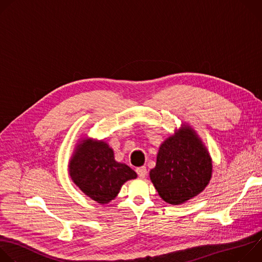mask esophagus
Segmentation results:
<instances>
[{
    "mask_svg": "<svg viewBox=\"0 0 262 262\" xmlns=\"http://www.w3.org/2000/svg\"><path fill=\"white\" fill-rule=\"evenodd\" d=\"M136 172H137V174L139 175V177L143 178V177H145V175L147 174V169H146L145 166H142V167L137 168V169H136Z\"/></svg>",
    "mask_w": 262,
    "mask_h": 262,
    "instance_id": "esophagus-1",
    "label": "esophagus"
}]
</instances>
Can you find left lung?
<instances>
[{"mask_svg": "<svg viewBox=\"0 0 262 262\" xmlns=\"http://www.w3.org/2000/svg\"><path fill=\"white\" fill-rule=\"evenodd\" d=\"M212 173L211 158L196 132L183 124L160 146L157 164L149 172L160 197L178 205L200 194Z\"/></svg>", "mask_w": 262, "mask_h": 262, "instance_id": "8db88e82", "label": "left lung"}]
</instances>
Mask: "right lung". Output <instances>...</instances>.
Here are the masks:
<instances>
[{
  "instance_id": "1",
  "label": "right lung",
  "mask_w": 262,
  "mask_h": 262,
  "mask_svg": "<svg viewBox=\"0 0 262 262\" xmlns=\"http://www.w3.org/2000/svg\"><path fill=\"white\" fill-rule=\"evenodd\" d=\"M68 168L80 190L100 204L113 200L125 181L137 178L127 165L115 161L113 149L105 142L92 139H84L77 145Z\"/></svg>"
}]
</instances>
